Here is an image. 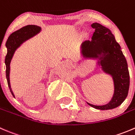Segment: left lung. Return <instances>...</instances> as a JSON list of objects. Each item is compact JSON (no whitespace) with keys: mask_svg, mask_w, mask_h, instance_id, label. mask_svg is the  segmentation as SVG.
<instances>
[{"mask_svg":"<svg viewBox=\"0 0 135 135\" xmlns=\"http://www.w3.org/2000/svg\"><path fill=\"white\" fill-rule=\"evenodd\" d=\"M95 29L91 41L81 45V54L85 58H98V64L105 73L111 75L114 83V93L108 104L103 106H89L98 110H110L123 103L129 92V72L127 60L111 31L98 23L91 25Z\"/></svg>","mask_w":135,"mask_h":135,"instance_id":"obj_1","label":"left lung"}]
</instances>
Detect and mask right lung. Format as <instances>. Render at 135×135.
Returning <instances> with one entry per match:
<instances>
[{"mask_svg": "<svg viewBox=\"0 0 135 135\" xmlns=\"http://www.w3.org/2000/svg\"><path fill=\"white\" fill-rule=\"evenodd\" d=\"M41 28L39 26L35 25H28L25 27H23L19 30L14 32L9 36L7 41L6 42V46L7 48V54L5 58V64H6V76L7 79L8 85L10 89V92L14 97H15L10 83V62L12 58L14 52L16 50L17 48L20 46L21 44L25 42L31 37H33L37 33L41 31Z\"/></svg>", "mask_w": 135, "mask_h": 135, "instance_id": "add662e5", "label": "right lung"}]
</instances>
